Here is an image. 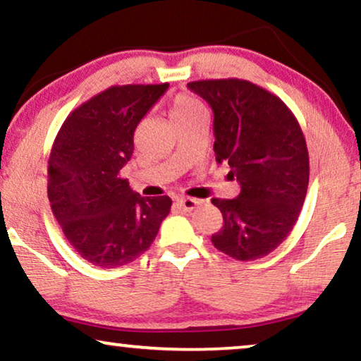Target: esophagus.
<instances>
[{
  "instance_id": "1",
  "label": "esophagus",
  "mask_w": 361,
  "mask_h": 361,
  "mask_svg": "<svg viewBox=\"0 0 361 361\" xmlns=\"http://www.w3.org/2000/svg\"><path fill=\"white\" fill-rule=\"evenodd\" d=\"M178 204L183 211H192L196 209V206L200 204V200H196V197H180L178 200Z\"/></svg>"
}]
</instances>
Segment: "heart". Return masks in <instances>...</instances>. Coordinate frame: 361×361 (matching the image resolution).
Returning a JSON list of instances; mask_svg holds the SVG:
<instances>
[{
	"mask_svg": "<svg viewBox=\"0 0 361 361\" xmlns=\"http://www.w3.org/2000/svg\"><path fill=\"white\" fill-rule=\"evenodd\" d=\"M201 114H204V108H202V104L197 99L186 94L176 96L170 109V116L173 123H176V121L195 118V116H201Z\"/></svg>",
	"mask_w": 361,
	"mask_h": 361,
	"instance_id": "obj_1",
	"label": "heart"
}]
</instances>
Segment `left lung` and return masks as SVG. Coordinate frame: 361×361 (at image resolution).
<instances>
[{
    "label": "left lung",
    "instance_id": "1",
    "mask_svg": "<svg viewBox=\"0 0 361 361\" xmlns=\"http://www.w3.org/2000/svg\"><path fill=\"white\" fill-rule=\"evenodd\" d=\"M214 114L217 164L240 183L233 200L214 197L224 226L211 237L235 260L275 250L296 224L309 185V154L301 126L276 94L252 81L226 78L188 83Z\"/></svg>",
    "mask_w": 361,
    "mask_h": 361
}]
</instances>
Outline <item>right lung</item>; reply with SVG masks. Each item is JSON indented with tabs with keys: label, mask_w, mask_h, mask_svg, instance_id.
Returning a JSON list of instances; mask_svg holds the SVG:
<instances>
[{
	"label": "right lung",
	"mask_w": 361,
	"mask_h": 361,
	"mask_svg": "<svg viewBox=\"0 0 361 361\" xmlns=\"http://www.w3.org/2000/svg\"><path fill=\"white\" fill-rule=\"evenodd\" d=\"M166 88L169 83L111 86L72 111L55 137L49 201L70 245L91 265L134 262L169 216V196L144 197L121 178L137 126Z\"/></svg>",
	"instance_id": "obj_1"
}]
</instances>
